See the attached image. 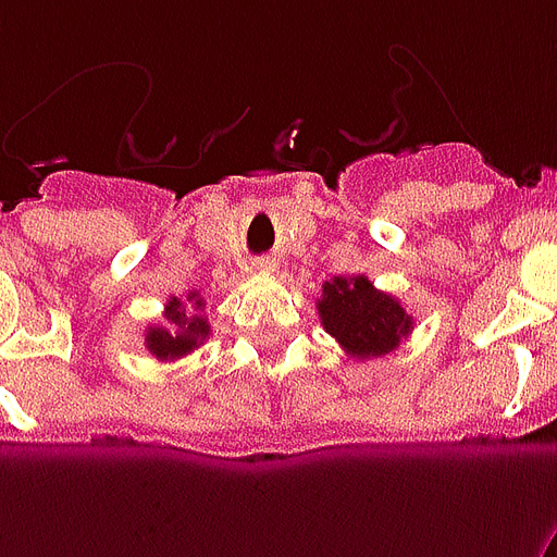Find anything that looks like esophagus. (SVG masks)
Here are the masks:
<instances>
[{
	"label": "esophagus",
	"instance_id": "obj_1",
	"mask_svg": "<svg viewBox=\"0 0 557 557\" xmlns=\"http://www.w3.org/2000/svg\"><path fill=\"white\" fill-rule=\"evenodd\" d=\"M253 265H257V271H260V274H274V271H277V260H274L271 253H262V257H257V262H253Z\"/></svg>",
	"mask_w": 557,
	"mask_h": 557
}]
</instances>
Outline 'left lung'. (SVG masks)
Wrapping results in <instances>:
<instances>
[{"label":"left lung","instance_id":"left-lung-1","mask_svg":"<svg viewBox=\"0 0 557 557\" xmlns=\"http://www.w3.org/2000/svg\"><path fill=\"white\" fill-rule=\"evenodd\" d=\"M318 314L323 330L358 361L387 356L413 332V318L396 297L379 292L364 274L323 283Z\"/></svg>","mask_w":557,"mask_h":557}]
</instances>
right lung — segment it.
<instances>
[{
	"label": "right lung",
	"instance_id": "1",
	"mask_svg": "<svg viewBox=\"0 0 557 557\" xmlns=\"http://www.w3.org/2000/svg\"><path fill=\"white\" fill-rule=\"evenodd\" d=\"M201 309H205V300L199 297V292H190L187 304L178 297H170L168 306H164V321L168 323L150 326L144 335V344L152 356L159 361H176V358L193 352L199 344H205L210 326Z\"/></svg>",
	"mask_w": 557,
	"mask_h": 557
}]
</instances>
